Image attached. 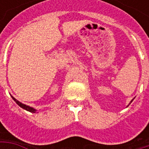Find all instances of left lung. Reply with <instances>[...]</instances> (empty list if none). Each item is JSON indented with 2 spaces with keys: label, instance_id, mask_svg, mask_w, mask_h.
I'll return each mask as SVG.
<instances>
[{
  "label": "left lung",
  "instance_id": "obj_1",
  "mask_svg": "<svg viewBox=\"0 0 149 149\" xmlns=\"http://www.w3.org/2000/svg\"><path fill=\"white\" fill-rule=\"evenodd\" d=\"M134 99H135V97H134V98H133V99H132V100H131V101H130V103L128 104V105H129V104H131V103H132V100H134ZM128 106H127V107H128Z\"/></svg>",
  "mask_w": 149,
  "mask_h": 149
}]
</instances>
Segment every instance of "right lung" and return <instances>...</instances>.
<instances>
[{
    "label": "right lung",
    "mask_w": 149,
    "mask_h": 149,
    "mask_svg": "<svg viewBox=\"0 0 149 149\" xmlns=\"http://www.w3.org/2000/svg\"><path fill=\"white\" fill-rule=\"evenodd\" d=\"M11 97H12V98L13 99V100H14L16 103L19 106L21 107V108H22V109H24V110L28 111V112H33V113H35V112L37 111V109H34V108H33V107L29 106V105H26V104H24L20 102L19 100H17V99H16V98H14V97H13V96H11Z\"/></svg>",
    "instance_id": "add662e5"
}]
</instances>
